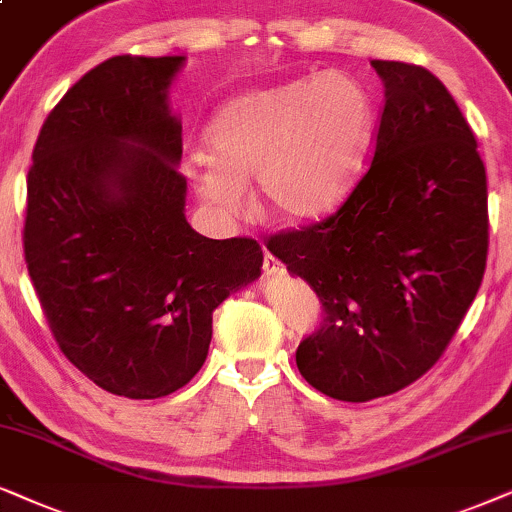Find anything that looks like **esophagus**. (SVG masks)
Returning a JSON list of instances; mask_svg holds the SVG:
<instances>
[{
	"instance_id": "obj_1",
	"label": "esophagus",
	"mask_w": 512,
	"mask_h": 512,
	"mask_svg": "<svg viewBox=\"0 0 512 512\" xmlns=\"http://www.w3.org/2000/svg\"><path fill=\"white\" fill-rule=\"evenodd\" d=\"M262 269H264V274H269V276H281L283 274V264L276 260L274 255H271V252H267V255H264V264H262Z\"/></svg>"
}]
</instances>
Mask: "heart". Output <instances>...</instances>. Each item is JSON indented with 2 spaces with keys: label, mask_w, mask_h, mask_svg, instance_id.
Here are the masks:
<instances>
[{
  "label": "heart",
  "mask_w": 512,
  "mask_h": 512,
  "mask_svg": "<svg viewBox=\"0 0 512 512\" xmlns=\"http://www.w3.org/2000/svg\"><path fill=\"white\" fill-rule=\"evenodd\" d=\"M372 138L365 88L342 72L250 88L206 126V156L187 161L199 199L222 217L248 210L255 180L264 213L283 224L313 222L351 192Z\"/></svg>",
  "instance_id": "heart-1"
}]
</instances>
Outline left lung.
<instances>
[{"label":"left lung","mask_w":512,"mask_h":512,"mask_svg":"<svg viewBox=\"0 0 512 512\" xmlns=\"http://www.w3.org/2000/svg\"><path fill=\"white\" fill-rule=\"evenodd\" d=\"M384 109L367 173L337 213L267 248L323 304L297 367L320 393L367 403L438 363L487 267V173L445 84L421 65L372 60Z\"/></svg>","instance_id":"obj_1"}]
</instances>
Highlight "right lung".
<instances>
[{
    "instance_id": "add662e5",
    "label": "right lung",
    "mask_w": 512,
    "mask_h": 512,
    "mask_svg": "<svg viewBox=\"0 0 512 512\" xmlns=\"http://www.w3.org/2000/svg\"><path fill=\"white\" fill-rule=\"evenodd\" d=\"M182 56H114L51 109L27 170L25 264L67 360L93 384L161 398L206 363L213 311L255 281V238H206L185 217Z\"/></svg>"
}]
</instances>
